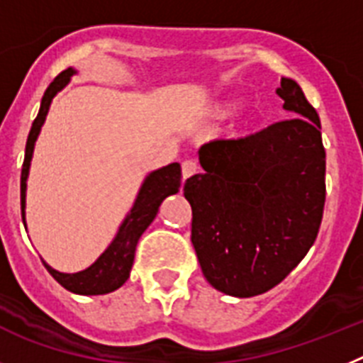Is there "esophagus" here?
Here are the masks:
<instances>
[{"mask_svg": "<svg viewBox=\"0 0 363 363\" xmlns=\"http://www.w3.org/2000/svg\"><path fill=\"white\" fill-rule=\"evenodd\" d=\"M197 173V162H195L194 159H188L182 162V179H190L191 175H195Z\"/></svg>", "mask_w": 363, "mask_h": 363, "instance_id": "34e87169", "label": "esophagus"}]
</instances>
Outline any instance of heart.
<instances>
[{"instance_id": "b5f03b06", "label": "heart", "mask_w": 363, "mask_h": 363, "mask_svg": "<svg viewBox=\"0 0 363 363\" xmlns=\"http://www.w3.org/2000/svg\"><path fill=\"white\" fill-rule=\"evenodd\" d=\"M235 106H238V100H234V99L220 100V102L216 106V113L219 116H225V115H228V113L232 111Z\"/></svg>"}]
</instances>
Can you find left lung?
I'll use <instances>...</instances> for the list:
<instances>
[{
  "label": "left lung",
  "mask_w": 363,
  "mask_h": 363,
  "mask_svg": "<svg viewBox=\"0 0 363 363\" xmlns=\"http://www.w3.org/2000/svg\"><path fill=\"white\" fill-rule=\"evenodd\" d=\"M276 93L292 118L250 137L204 144V173L184 182L204 277L235 298L281 283L314 245L323 217L320 116L291 78H281Z\"/></svg>",
  "instance_id": "obj_1"
}]
</instances>
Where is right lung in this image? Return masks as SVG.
Returning <instances> with one entry per match:
<instances>
[{
	"instance_id": "right-lung-1",
	"label": "right lung",
	"mask_w": 363,
	"mask_h": 363,
	"mask_svg": "<svg viewBox=\"0 0 363 363\" xmlns=\"http://www.w3.org/2000/svg\"><path fill=\"white\" fill-rule=\"evenodd\" d=\"M72 74H77V71L72 67L65 69L50 82V86L47 87L45 94L42 99V106H40V113L34 118L33 128H30L29 138H27V146H25V160L23 168H21V217L25 223V191H27V177H29L30 160H33V151L36 138L40 135L45 116L49 113V107L52 99L56 96L58 91L64 89L69 84ZM181 188V164L173 162L164 166V168L151 172L146 179H144L140 190H138L137 199H135L133 208L129 210L125 216L124 223L121 225L118 232H116L115 239L111 245L104 250L102 256L94 261L91 267L86 270L77 274H64L49 267L47 270L50 276L55 277L60 285L67 289V291L74 292V294L82 296H99L113 292L116 289H121L125 281H128L131 267H133L135 259V248L144 234V230L151 225V220L155 219L159 206L168 195L177 194Z\"/></svg>"
}]
</instances>
